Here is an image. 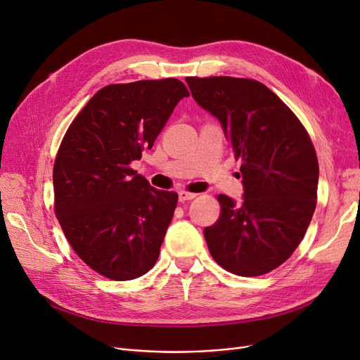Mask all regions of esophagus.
Here are the masks:
<instances>
[{"mask_svg":"<svg viewBox=\"0 0 360 360\" xmlns=\"http://www.w3.org/2000/svg\"><path fill=\"white\" fill-rule=\"evenodd\" d=\"M195 197H197V194H193V193H186V191H179L178 193L179 201H190V200H194Z\"/></svg>","mask_w":360,"mask_h":360,"instance_id":"34e87169","label":"esophagus"}]
</instances>
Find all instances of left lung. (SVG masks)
<instances>
[{
    "mask_svg": "<svg viewBox=\"0 0 360 360\" xmlns=\"http://www.w3.org/2000/svg\"><path fill=\"white\" fill-rule=\"evenodd\" d=\"M185 80L242 160L243 200L217 197L220 217L204 229L209 251L233 274H266L293 254L315 212L319 169L312 141L295 113L259 82L223 75Z\"/></svg>",
    "mask_w": 360,
    "mask_h": 360,
    "instance_id": "obj_1",
    "label": "left lung"
}]
</instances>
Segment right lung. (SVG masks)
Wrapping results in <instances>:
<instances>
[{
  "label": "right lung",
  "mask_w": 360,
  "mask_h": 360,
  "mask_svg": "<svg viewBox=\"0 0 360 360\" xmlns=\"http://www.w3.org/2000/svg\"><path fill=\"white\" fill-rule=\"evenodd\" d=\"M188 96L176 79L110 84L65 132L53 165L55 214L75 254L108 278H137L159 258L178 194L156 190L129 165Z\"/></svg>",
  "instance_id": "obj_1"
}]
</instances>
